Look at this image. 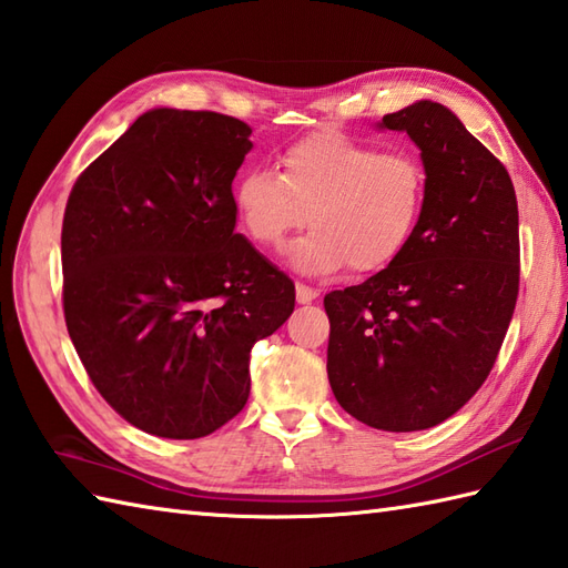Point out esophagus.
<instances>
[{"mask_svg":"<svg viewBox=\"0 0 568 568\" xmlns=\"http://www.w3.org/2000/svg\"><path fill=\"white\" fill-rule=\"evenodd\" d=\"M317 295H320V293L315 291V287L303 285V283H297V285H295V297H297V303H300V305H310V303H315Z\"/></svg>","mask_w":568,"mask_h":568,"instance_id":"esophagus-1","label":"esophagus"}]
</instances>
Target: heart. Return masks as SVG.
<instances>
[{
	"instance_id": "obj_1",
	"label": "heart",
	"mask_w": 568,
	"mask_h": 568,
	"mask_svg": "<svg viewBox=\"0 0 568 568\" xmlns=\"http://www.w3.org/2000/svg\"><path fill=\"white\" fill-rule=\"evenodd\" d=\"M281 168V175H241L234 207L251 241L273 251L310 220L315 229L291 248L300 273L332 275L346 265L356 275L378 273L413 239L427 195L415 155L317 131L287 146Z\"/></svg>"
}]
</instances>
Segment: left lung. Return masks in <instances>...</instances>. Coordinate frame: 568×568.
<instances>
[{"label":"left lung","instance_id":"8db88e82","mask_svg":"<svg viewBox=\"0 0 568 568\" xmlns=\"http://www.w3.org/2000/svg\"><path fill=\"white\" fill-rule=\"evenodd\" d=\"M378 129L415 141L425 207L388 268L324 297L327 376L358 422L417 432L458 413L496 364L520 287L517 197L505 165L439 102Z\"/></svg>","mask_w":568,"mask_h":568}]
</instances>
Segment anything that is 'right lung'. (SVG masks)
<instances>
[{
  "instance_id": "right-lung-1",
  "label": "right lung",
  "mask_w": 568,
  "mask_h": 568,
  "mask_svg": "<svg viewBox=\"0 0 568 568\" xmlns=\"http://www.w3.org/2000/svg\"><path fill=\"white\" fill-rule=\"evenodd\" d=\"M251 126L216 112L141 114L72 185L63 310L100 395L131 425L200 439L248 400V358L295 285L236 234L232 183Z\"/></svg>"
}]
</instances>
